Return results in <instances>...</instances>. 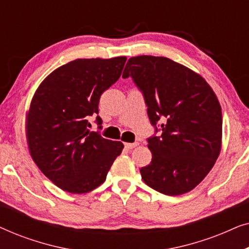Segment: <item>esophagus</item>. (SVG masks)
Here are the masks:
<instances>
[{
  "label": "esophagus",
  "mask_w": 249,
  "mask_h": 249,
  "mask_svg": "<svg viewBox=\"0 0 249 249\" xmlns=\"http://www.w3.org/2000/svg\"><path fill=\"white\" fill-rule=\"evenodd\" d=\"M138 145V142H124V147L127 149H132Z\"/></svg>",
  "instance_id": "obj_1"
}]
</instances>
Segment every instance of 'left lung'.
Returning <instances> with one entry per match:
<instances>
[{
  "label": "left lung",
  "mask_w": 249,
  "mask_h": 249,
  "mask_svg": "<svg viewBox=\"0 0 249 249\" xmlns=\"http://www.w3.org/2000/svg\"><path fill=\"white\" fill-rule=\"evenodd\" d=\"M128 77L142 91L155 129L147 138L152 162L141 169L142 179L164 195L190 192L221 151L222 112L215 94L199 74L163 56L130 57L122 73Z\"/></svg>",
  "instance_id": "1"
}]
</instances>
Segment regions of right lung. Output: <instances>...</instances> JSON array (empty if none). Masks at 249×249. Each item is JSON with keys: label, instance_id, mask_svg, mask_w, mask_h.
Returning a JSON list of instances; mask_svg holds the SVG:
<instances>
[{"label": "right lung", "instance_id": "add662e5", "mask_svg": "<svg viewBox=\"0 0 249 249\" xmlns=\"http://www.w3.org/2000/svg\"><path fill=\"white\" fill-rule=\"evenodd\" d=\"M125 56L78 59L47 76L27 115L30 155L40 171L64 192L89 193L107 175L124 144L90 131L101 95L121 76ZM98 129L102 119L96 117Z\"/></svg>", "mask_w": 249, "mask_h": 249}]
</instances>
